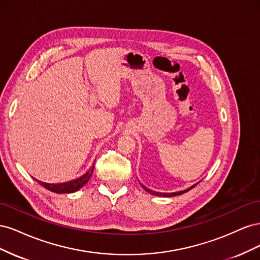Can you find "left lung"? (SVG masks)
I'll list each match as a JSON object with an SVG mask.
<instances>
[{
  "label": "left lung",
  "mask_w": 260,
  "mask_h": 260,
  "mask_svg": "<svg viewBox=\"0 0 260 260\" xmlns=\"http://www.w3.org/2000/svg\"><path fill=\"white\" fill-rule=\"evenodd\" d=\"M141 184V183H140ZM196 184H194V185H192L190 188H187V190H184V191H180V192H176V193H159V192H154V191H151L149 190V188H147V187H145L143 184H141V186H142L145 191H147L148 193H151V194H153V195H156V196H164V198H171V196H177V195H181V194H183V193H185V192H187V191H190L191 188H193L194 186H195Z\"/></svg>",
  "instance_id": "left-lung-1"
}]
</instances>
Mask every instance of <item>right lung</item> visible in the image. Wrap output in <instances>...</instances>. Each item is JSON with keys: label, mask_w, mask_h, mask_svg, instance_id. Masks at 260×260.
Instances as JSON below:
<instances>
[{"label": "right lung", "mask_w": 260, "mask_h": 260, "mask_svg": "<svg viewBox=\"0 0 260 260\" xmlns=\"http://www.w3.org/2000/svg\"><path fill=\"white\" fill-rule=\"evenodd\" d=\"M93 170H94V166L88 172H86L85 175H83L79 179L69 181V182H66V183L51 184V183L41 182V181H39V180H36V181H37L39 184L44 186L45 188H48L49 191L54 192V193H59V194H62V193H74V192L79 190V188H81L86 182H88L89 179L92 176Z\"/></svg>", "instance_id": "1"}]
</instances>
